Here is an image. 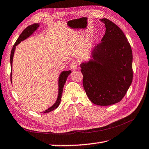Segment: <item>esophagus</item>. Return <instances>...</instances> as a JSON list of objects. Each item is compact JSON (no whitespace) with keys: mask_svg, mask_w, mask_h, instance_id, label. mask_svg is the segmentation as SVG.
I'll return each instance as SVG.
<instances>
[{"mask_svg":"<svg viewBox=\"0 0 149 149\" xmlns=\"http://www.w3.org/2000/svg\"><path fill=\"white\" fill-rule=\"evenodd\" d=\"M70 68L72 70H75L77 69V63L76 61H73L70 64Z\"/></svg>","mask_w":149,"mask_h":149,"instance_id":"obj_1","label":"esophagus"}]
</instances>
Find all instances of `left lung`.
I'll use <instances>...</instances> for the list:
<instances>
[{
    "mask_svg": "<svg viewBox=\"0 0 149 149\" xmlns=\"http://www.w3.org/2000/svg\"><path fill=\"white\" fill-rule=\"evenodd\" d=\"M105 35L93 48L88 62L81 64L85 93L93 103L108 106L120 102L133 80L132 50L119 27L107 18Z\"/></svg>",
    "mask_w": 149,
    "mask_h": 149,
    "instance_id": "obj_1",
    "label": "left lung"
}]
</instances>
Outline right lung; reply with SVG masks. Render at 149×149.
Returning <instances> with one entry per match:
<instances>
[{
	"label": "right lung",
	"instance_id": "1",
	"mask_svg": "<svg viewBox=\"0 0 149 149\" xmlns=\"http://www.w3.org/2000/svg\"><path fill=\"white\" fill-rule=\"evenodd\" d=\"M39 27V24H32L31 26H29L27 27L26 29H25L20 35L19 36L18 38H17V41L15 42L14 45L13 47H12V49L11 50V54H10V65H11V74H10V80L12 81V60H13V57H14V54L15 49H16V46L18 45L20 42L24 41V40L26 39L27 38L30 36V35L33 33V32L35 31V30ZM72 72L69 70V71H63L61 74H60L58 79V98L56 102L51 107L48 108L44 112L42 113H49L51 111L54 110L56 109V108L58 107L60 104V102L61 101V98H62V91H63V88H64V85L65 84V81H66L67 77H68V75L70 74V73Z\"/></svg>",
	"mask_w": 149,
	"mask_h": 149
}]
</instances>
